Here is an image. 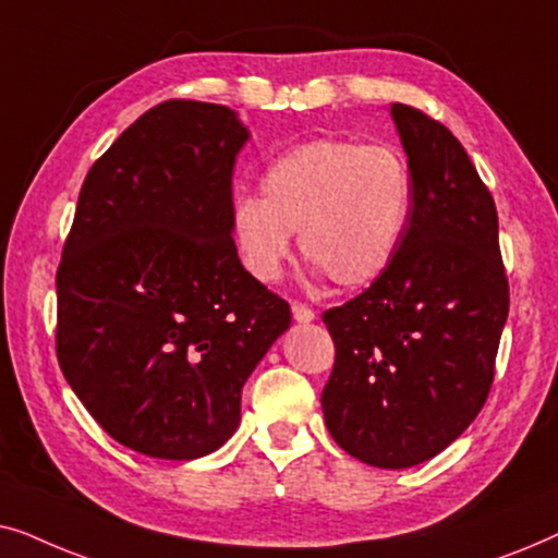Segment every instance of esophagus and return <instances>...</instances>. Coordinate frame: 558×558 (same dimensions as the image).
<instances>
[{
    "label": "esophagus",
    "mask_w": 558,
    "mask_h": 558,
    "mask_svg": "<svg viewBox=\"0 0 558 558\" xmlns=\"http://www.w3.org/2000/svg\"><path fill=\"white\" fill-rule=\"evenodd\" d=\"M292 315L300 325H307L315 319V310L307 307V304H302V302H292Z\"/></svg>",
    "instance_id": "esophagus-1"
}]
</instances>
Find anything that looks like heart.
<instances>
[{
    "instance_id": "1",
    "label": "heart",
    "mask_w": 558,
    "mask_h": 558,
    "mask_svg": "<svg viewBox=\"0 0 558 558\" xmlns=\"http://www.w3.org/2000/svg\"><path fill=\"white\" fill-rule=\"evenodd\" d=\"M411 208L414 178L399 149L317 140L274 159L258 197L235 201L231 233L243 269L264 284L284 274L300 233L302 256L353 289L393 264Z\"/></svg>"
}]
</instances>
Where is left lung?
I'll return each instance as SVG.
<instances>
[{"instance_id": "left-lung-1", "label": "left lung", "mask_w": 558, "mask_h": 558, "mask_svg": "<svg viewBox=\"0 0 558 558\" xmlns=\"http://www.w3.org/2000/svg\"><path fill=\"white\" fill-rule=\"evenodd\" d=\"M414 178L399 254L323 323L335 365L323 391L332 439L373 468L447 449L485 407L508 319L498 210L468 151L424 111L391 104Z\"/></svg>"}]
</instances>
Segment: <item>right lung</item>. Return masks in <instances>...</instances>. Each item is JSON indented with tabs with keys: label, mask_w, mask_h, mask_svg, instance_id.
Here are the masks:
<instances>
[{
	"label": "right lung",
	"mask_w": 558,
	"mask_h": 558,
	"mask_svg": "<svg viewBox=\"0 0 558 558\" xmlns=\"http://www.w3.org/2000/svg\"><path fill=\"white\" fill-rule=\"evenodd\" d=\"M248 129L218 104L142 113L83 182L60 258V371L134 452L197 460L241 422L246 378L292 323L243 269L233 165Z\"/></svg>",
	"instance_id": "add662e5"
}]
</instances>
